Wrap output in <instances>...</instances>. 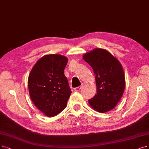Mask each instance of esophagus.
I'll list each match as a JSON object with an SVG mask.
<instances>
[{
	"label": "esophagus",
	"instance_id": "1",
	"mask_svg": "<svg viewBox=\"0 0 149 149\" xmlns=\"http://www.w3.org/2000/svg\"><path fill=\"white\" fill-rule=\"evenodd\" d=\"M82 88V86H79V87H76V88H74V91H79V90L80 89Z\"/></svg>",
	"mask_w": 149,
	"mask_h": 149
}]
</instances>
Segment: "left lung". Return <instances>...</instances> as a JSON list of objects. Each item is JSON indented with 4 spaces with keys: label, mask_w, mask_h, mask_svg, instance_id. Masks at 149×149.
<instances>
[{
    "label": "left lung",
    "mask_w": 149,
    "mask_h": 149,
    "mask_svg": "<svg viewBox=\"0 0 149 149\" xmlns=\"http://www.w3.org/2000/svg\"><path fill=\"white\" fill-rule=\"evenodd\" d=\"M95 76L97 93L88 100L92 108L103 113L115 108L124 92L125 80L120 63L111 53L95 49L83 56Z\"/></svg>",
    "instance_id": "obj_1"
}]
</instances>
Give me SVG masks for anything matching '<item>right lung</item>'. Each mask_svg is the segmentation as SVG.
Wrapping results in <instances>:
<instances>
[{
    "instance_id": "obj_1",
    "label": "right lung",
    "mask_w": 149,
    "mask_h": 149,
    "mask_svg": "<svg viewBox=\"0 0 149 149\" xmlns=\"http://www.w3.org/2000/svg\"><path fill=\"white\" fill-rule=\"evenodd\" d=\"M67 62L63 56L46 55L35 63L29 76L32 102L47 117L57 115L67 106L71 93L63 73Z\"/></svg>"
}]
</instances>
